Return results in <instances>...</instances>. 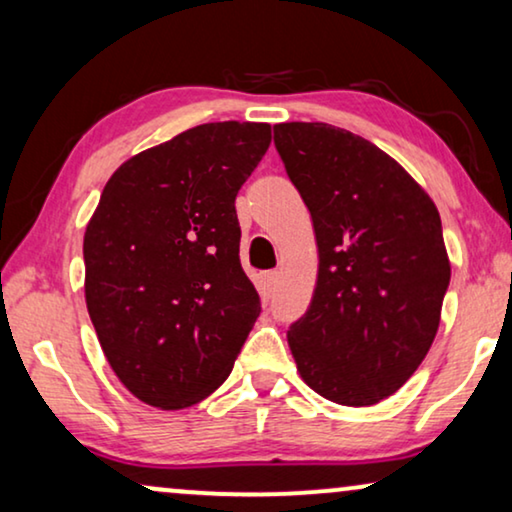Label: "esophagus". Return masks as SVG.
Returning <instances> with one entry per match:
<instances>
[{
  "mask_svg": "<svg viewBox=\"0 0 512 512\" xmlns=\"http://www.w3.org/2000/svg\"><path fill=\"white\" fill-rule=\"evenodd\" d=\"M278 287V273H264L262 280H259V294H262L264 299H271L273 292H276Z\"/></svg>",
  "mask_w": 512,
  "mask_h": 512,
  "instance_id": "esophagus-1",
  "label": "esophagus"
}]
</instances>
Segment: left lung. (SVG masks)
I'll return each mask as SVG.
<instances>
[{"label": "left lung", "mask_w": 512, "mask_h": 512, "mask_svg": "<svg viewBox=\"0 0 512 512\" xmlns=\"http://www.w3.org/2000/svg\"><path fill=\"white\" fill-rule=\"evenodd\" d=\"M273 143L313 218L318 283L287 331L304 383L373 406L417 371L450 285L441 215L399 162L327 122H280Z\"/></svg>", "instance_id": "8db88e82"}]
</instances>
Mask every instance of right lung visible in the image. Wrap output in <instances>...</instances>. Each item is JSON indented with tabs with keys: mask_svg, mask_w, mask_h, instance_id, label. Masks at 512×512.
I'll return each mask as SVG.
<instances>
[{
	"mask_svg": "<svg viewBox=\"0 0 512 512\" xmlns=\"http://www.w3.org/2000/svg\"><path fill=\"white\" fill-rule=\"evenodd\" d=\"M269 143L266 122L187 129L122 164L88 222L90 320L115 376L150 406L218 390L259 318L234 201Z\"/></svg>",
	"mask_w": 512,
	"mask_h": 512,
	"instance_id": "right-lung-1",
	"label": "right lung"
}]
</instances>
